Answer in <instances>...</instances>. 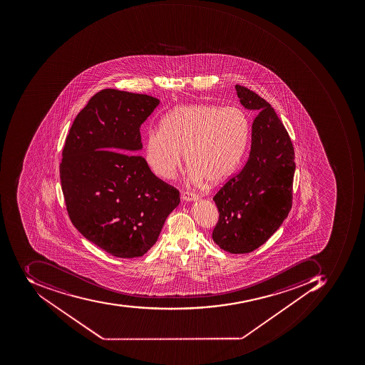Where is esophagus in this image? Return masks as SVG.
I'll return each mask as SVG.
<instances>
[{
	"instance_id": "1",
	"label": "esophagus",
	"mask_w": 365,
	"mask_h": 365,
	"mask_svg": "<svg viewBox=\"0 0 365 365\" xmlns=\"http://www.w3.org/2000/svg\"><path fill=\"white\" fill-rule=\"evenodd\" d=\"M181 199L185 201H196L197 196L192 192H189V191H184L182 194H181Z\"/></svg>"
}]
</instances>
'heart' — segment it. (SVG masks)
Instances as JSON below:
<instances>
[{"instance_id": "obj_1", "label": "heart", "mask_w": 365, "mask_h": 365, "mask_svg": "<svg viewBox=\"0 0 365 365\" xmlns=\"http://www.w3.org/2000/svg\"><path fill=\"white\" fill-rule=\"evenodd\" d=\"M249 117L239 106L186 105L175 108L145 137V160L153 174L174 178L186 159L189 180L218 184L237 170L248 144Z\"/></svg>"}]
</instances>
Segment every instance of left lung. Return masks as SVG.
Wrapping results in <instances>:
<instances>
[{
	"label": "left lung",
	"mask_w": 365,
	"mask_h": 365,
	"mask_svg": "<svg viewBox=\"0 0 365 365\" xmlns=\"http://www.w3.org/2000/svg\"><path fill=\"white\" fill-rule=\"evenodd\" d=\"M245 108L257 113L248 161L213 197L219 219L215 242L230 253H249L262 246L292 207L294 149L287 129L267 101L236 85Z\"/></svg>",
	"instance_id": "obj_1"
}]
</instances>
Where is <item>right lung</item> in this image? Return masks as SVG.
<instances>
[{
	"mask_svg": "<svg viewBox=\"0 0 365 365\" xmlns=\"http://www.w3.org/2000/svg\"><path fill=\"white\" fill-rule=\"evenodd\" d=\"M158 105L149 95L101 91L74 119L63 149L61 184L71 221L117 258L145 255L180 202L179 191L137 154L140 125Z\"/></svg>",
	"mask_w": 365,
	"mask_h": 365,
	"instance_id": "add662e5",
	"label": "right lung"
}]
</instances>
